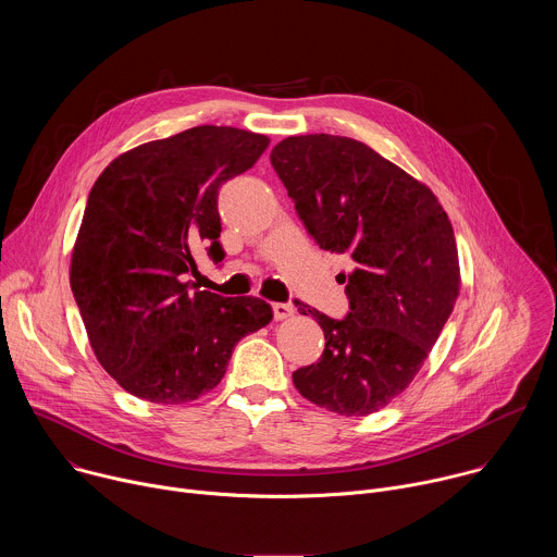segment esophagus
Instances as JSON below:
<instances>
[{
    "mask_svg": "<svg viewBox=\"0 0 557 557\" xmlns=\"http://www.w3.org/2000/svg\"><path fill=\"white\" fill-rule=\"evenodd\" d=\"M293 314H295V308L290 304H273V317L277 322H284Z\"/></svg>",
    "mask_w": 557,
    "mask_h": 557,
    "instance_id": "obj_1",
    "label": "esophagus"
}]
</instances>
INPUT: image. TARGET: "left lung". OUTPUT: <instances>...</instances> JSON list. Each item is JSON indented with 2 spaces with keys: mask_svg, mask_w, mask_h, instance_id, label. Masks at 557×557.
I'll use <instances>...</instances> for the list:
<instances>
[{
  "mask_svg": "<svg viewBox=\"0 0 557 557\" xmlns=\"http://www.w3.org/2000/svg\"><path fill=\"white\" fill-rule=\"evenodd\" d=\"M271 165L320 249L355 264L342 275L346 320L308 308L326 348L293 372V383L342 417L372 414L412 383L454 310L460 267L451 222L428 185L355 138L288 136L273 147Z\"/></svg>",
  "mask_w": 557,
  "mask_h": 557,
  "instance_id": "obj_1",
  "label": "left lung"
}]
</instances>
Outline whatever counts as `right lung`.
<instances>
[{
	"label": "right lung",
	"instance_id": "obj_1",
	"mask_svg": "<svg viewBox=\"0 0 557 557\" xmlns=\"http://www.w3.org/2000/svg\"><path fill=\"white\" fill-rule=\"evenodd\" d=\"M269 143L200 125L116 156L97 178L70 286L99 363L138 399L196 401L222 381L235 344L273 320L260 297H220L187 280L200 251L222 262L218 191Z\"/></svg>",
	"mask_w": 557,
	"mask_h": 557
}]
</instances>
